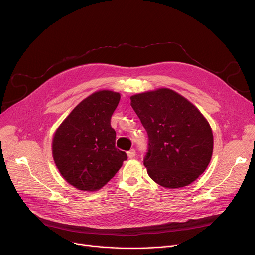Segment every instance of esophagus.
<instances>
[{
    "mask_svg": "<svg viewBox=\"0 0 255 255\" xmlns=\"http://www.w3.org/2000/svg\"><path fill=\"white\" fill-rule=\"evenodd\" d=\"M127 155H128V157H129V158H134V157H135V155H136V151H135V149H131V150H129V151L127 152Z\"/></svg>",
    "mask_w": 255,
    "mask_h": 255,
    "instance_id": "1",
    "label": "esophagus"
}]
</instances>
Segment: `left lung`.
<instances>
[{"label": "left lung", "mask_w": 255, "mask_h": 255, "mask_svg": "<svg viewBox=\"0 0 255 255\" xmlns=\"http://www.w3.org/2000/svg\"><path fill=\"white\" fill-rule=\"evenodd\" d=\"M131 106L148 135L143 162L167 189L183 188L207 168L213 152L211 127L198 109L169 89L134 95Z\"/></svg>", "instance_id": "8db88e82"}]
</instances>
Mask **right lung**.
Returning a JSON list of instances; mask_svg holds the SVG:
<instances>
[{"label": "right lung", "instance_id": "add662e5", "mask_svg": "<svg viewBox=\"0 0 255 255\" xmlns=\"http://www.w3.org/2000/svg\"><path fill=\"white\" fill-rule=\"evenodd\" d=\"M120 94L99 91L83 100L57 129L52 154L61 175L82 191H98L120 169L127 154L115 146L111 117Z\"/></svg>", "mask_w": 255, "mask_h": 255}]
</instances>
